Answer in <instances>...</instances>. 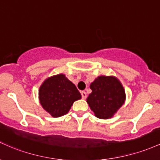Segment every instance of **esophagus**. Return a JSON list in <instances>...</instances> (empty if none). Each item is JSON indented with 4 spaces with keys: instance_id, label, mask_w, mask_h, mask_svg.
I'll list each match as a JSON object with an SVG mask.
<instances>
[{
    "instance_id": "1",
    "label": "esophagus",
    "mask_w": 160,
    "mask_h": 160,
    "mask_svg": "<svg viewBox=\"0 0 160 160\" xmlns=\"http://www.w3.org/2000/svg\"><path fill=\"white\" fill-rule=\"evenodd\" d=\"M81 94H82V99H86V98H87V94H86L85 91H82V92H81Z\"/></svg>"
}]
</instances>
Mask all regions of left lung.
<instances>
[{
	"label": "left lung",
	"mask_w": 160,
	"mask_h": 160,
	"mask_svg": "<svg viewBox=\"0 0 160 160\" xmlns=\"http://www.w3.org/2000/svg\"><path fill=\"white\" fill-rule=\"evenodd\" d=\"M92 92L87 103L98 118L112 117L125 102V94L120 82L113 76H99L90 85Z\"/></svg>",
	"instance_id": "obj_1"
}]
</instances>
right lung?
Segmentation results:
<instances>
[{"label": "right lung", "mask_w": 160, "mask_h": 160, "mask_svg": "<svg viewBox=\"0 0 160 160\" xmlns=\"http://www.w3.org/2000/svg\"><path fill=\"white\" fill-rule=\"evenodd\" d=\"M81 98L75 85L63 74L48 78L39 89L41 106L53 117L66 115L73 103Z\"/></svg>", "instance_id": "1"}]
</instances>
